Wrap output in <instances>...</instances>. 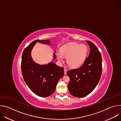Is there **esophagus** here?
<instances>
[{
	"label": "esophagus",
	"instance_id": "1",
	"mask_svg": "<svg viewBox=\"0 0 121 121\" xmlns=\"http://www.w3.org/2000/svg\"><path fill=\"white\" fill-rule=\"evenodd\" d=\"M66 72H67V70L65 69H64V74H65V75L66 74Z\"/></svg>",
	"mask_w": 121,
	"mask_h": 121
}]
</instances>
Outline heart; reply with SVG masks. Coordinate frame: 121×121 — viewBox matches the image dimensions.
Instances as JSON below:
<instances>
[{
    "mask_svg": "<svg viewBox=\"0 0 121 121\" xmlns=\"http://www.w3.org/2000/svg\"><path fill=\"white\" fill-rule=\"evenodd\" d=\"M88 53V48L85 44L71 42L63 46L60 53L57 54L58 60L63 62L64 57L66 58L68 65L71 68L80 67L85 62Z\"/></svg>",
    "mask_w": 121,
    "mask_h": 121,
    "instance_id": "1",
    "label": "heart"
}]
</instances>
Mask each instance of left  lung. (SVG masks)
I'll use <instances>...</instances> for the list:
<instances>
[{"label":"left lung","instance_id":"8db88e82","mask_svg":"<svg viewBox=\"0 0 121 121\" xmlns=\"http://www.w3.org/2000/svg\"><path fill=\"white\" fill-rule=\"evenodd\" d=\"M90 47L89 56L79 68L67 71L70 78L68 89L73 96L81 98L91 93L96 87L102 72L100 53L91 42L87 41Z\"/></svg>","mask_w":121,"mask_h":121}]
</instances>
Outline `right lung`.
<instances>
[{"mask_svg": "<svg viewBox=\"0 0 121 121\" xmlns=\"http://www.w3.org/2000/svg\"><path fill=\"white\" fill-rule=\"evenodd\" d=\"M37 42L51 43L49 40H37L30 44L24 50L22 55V71L24 80L30 90L38 96L46 97L54 92L59 80L64 74V68L53 62L42 65L34 62L31 56V52ZM53 58L56 59L55 53Z\"/></svg>", "mask_w": 121, "mask_h": 121, "instance_id": "add662e5", "label": "right lung"}]
</instances>
